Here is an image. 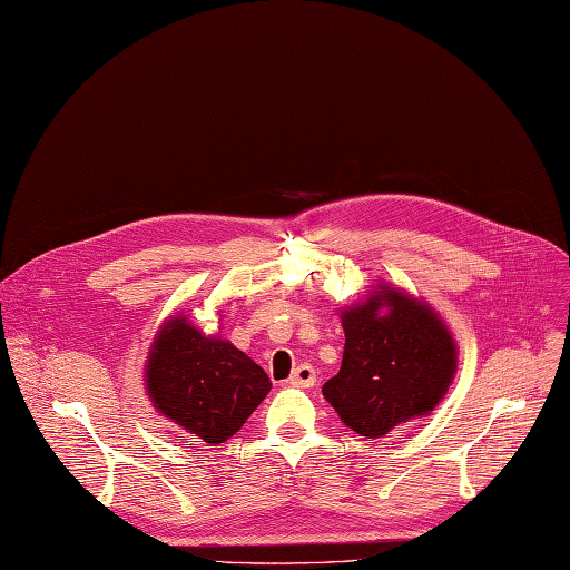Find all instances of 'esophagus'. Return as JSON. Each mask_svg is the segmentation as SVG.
Wrapping results in <instances>:
<instances>
[{
	"instance_id": "obj_1",
	"label": "esophagus",
	"mask_w": 570,
	"mask_h": 570,
	"mask_svg": "<svg viewBox=\"0 0 570 570\" xmlns=\"http://www.w3.org/2000/svg\"><path fill=\"white\" fill-rule=\"evenodd\" d=\"M288 381L298 387H313L317 383V373L311 363H301V366H296L294 373H291Z\"/></svg>"
}]
</instances>
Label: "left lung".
<instances>
[{
	"label": "left lung",
	"mask_w": 570,
	"mask_h": 570,
	"mask_svg": "<svg viewBox=\"0 0 570 570\" xmlns=\"http://www.w3.org/2000/svg\"><path fill=\"white\" fill-rule=\"evenodd\" d=\"M344 356L340 373L323 385L344 424L383 438L395 426L429 416L458 373V342L431 303L377 284L342 308Z\"/></svg>",
	"instance_id": "1"
}]
</instances>
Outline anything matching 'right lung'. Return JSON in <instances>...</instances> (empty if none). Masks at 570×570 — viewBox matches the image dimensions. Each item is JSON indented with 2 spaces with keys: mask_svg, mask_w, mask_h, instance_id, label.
<instances>
[{
  "mask_svg": "<svg viewBox=\"0 0 570 570\" xmlns=\"http://www.w3.org/2000/svg\"><path fill=\"white\" fill-rule=\"evenodd\" d=\"M269 387L250 356L218 334H204L183 313L158 327L144 366L154 410L212 445L240 431Z\"/></svg>",
  "mask_w": 570,
  "mask_h": 570,
  "instance_id": "1",
  "label": "right lung"
}]
</instances>
